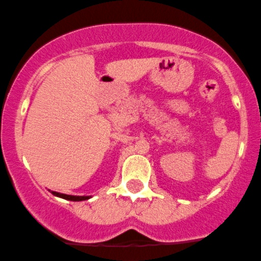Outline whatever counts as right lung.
<instances>
[{"mask_svg":"<svg viewBox=\"0 0 261 261\" xmlns=\"http://www.w3.org/2000/svg\"><path fill=\"white\" fill-rule=\"evenodd\" d=\"M51 194L57 197H61L63 199H68V200H73V202H79V200H87L90 198V196H70V194H64V193H59V192H54L50 191Z\"/></svg>","mask_w":261,"mask_h":261,"instance_id":"add662e5","label":"right lung"}]
</instances>
